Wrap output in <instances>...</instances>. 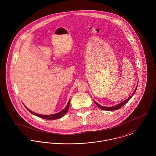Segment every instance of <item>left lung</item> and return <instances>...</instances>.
I'll list each match as a JSON object with an SVG mask.
<instances>
[{
  "mask_svg": "<svg viewBox=\"0 0 156 156\" xmlns=\"http://www.w3.org/2000/svg\"><path fill=\"white\" fill-rule=\"evenodd\" d=\"M137 87H136V88L135 89V90L134 91L133 94H132L129 98H127V100H126L125 101H122V103H119V104H118V105H116V106H115L109 107H109H105V106H102L98 105V104L97 103H96L95 101H94V102H95V103L98 106V107L100 109H102V110H105V111H115V110L119 109V108H121V107H122L127 102H128V101L130 100V99L132 97V96L135 93V92H136V89H137Z\"/></svg>",
  "mask_w": 156,
  "mask_h": 156,
  "instance_id": "left-lung-1",
  "label": "left lung"
}]
</instances>
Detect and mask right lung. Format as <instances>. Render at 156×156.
<instances>
[{
    "label": "right lung",
    "instance_id": "obj_1",
    "mask_svg": "<svg viewBox=\"0 0 156 156\" xmlns=\"http://www.w3.org/2000/svg\"><path fill=\"white\" fill-rule=\"evenodd\" d=\"M69 103H70V100H69L66 108L64 109H63L62 111H61L60 112L58 113H55V114H53V115H41V114H37V113H35L33 112L30 111L26 107V108L27 109L28 111L30 112L31 113H32V114H34V115H36L38 117L42 118L43 119H59V118L62 117L67 113L68 111L69 107Z\"/></svg>",
    "mask_w": 156,
    "mask_h": 156
}]
</instances>
